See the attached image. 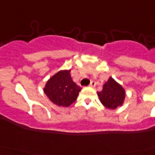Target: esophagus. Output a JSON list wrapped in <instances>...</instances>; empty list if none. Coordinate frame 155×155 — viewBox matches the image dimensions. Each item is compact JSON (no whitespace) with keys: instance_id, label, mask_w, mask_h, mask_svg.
Returning a JSON list of instances; mask_svg holds the SVG:
<instances>
[{"instance_id":"1","label":"esophagus","mask_w":155,"mask_h":155,"mask_svg":"<svg viewBox=\"0 0 155 155\" xmlns=\"http://www.w3.org/2000/svg\"><path fill=\"white\" fill-rule=\"evenodd\" d=\"M95 85H96V83H95V81H92V82L90 83L89 86L90 87H95Z\"/></svg>"}]
</instances>
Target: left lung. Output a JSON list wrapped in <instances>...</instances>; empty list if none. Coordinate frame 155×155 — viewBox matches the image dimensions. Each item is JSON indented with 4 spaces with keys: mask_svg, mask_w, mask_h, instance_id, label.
Here are the masks:
<instances>
[{
    "mask_svg": "<svg viewBox=\"0 0 155 155\" xmlns=\"http://www.w3.org/2000/svg\"><path fill=\"white\" fill-rule=\"evenodd\" d=\"M100 101L106 108L114 109L120 106L125 97V90L113 78L110 77L104 84L103 89L97 92Z\"/></svg>",
    "mask_w": 155,
    "mask_h": 155,
    "instance_id": "left-lung-1",
    "label": "left lung"
}]
</instances>
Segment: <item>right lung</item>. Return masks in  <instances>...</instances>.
<instances>
[{
  "label": "right lung",
  "instance_id": "obj_1",
  "mask_svg": "<svg viewBox=\"0 0 155 155\" xmlns=\"http://www.w3.org/2000/svg\"><path fill=\"white\" fill-rule=\"evenodd\" d=\"M71 70L61 71L47 81L45 94L51 101L58 106L68 107L77 99L81 87L71 79Z\"/></svg>",
  "mask_w": 155,
  "mask_h": 155
}]
</instances>
